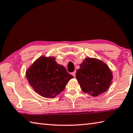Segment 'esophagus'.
<instances>
[{
	"label": "esophagus",
	"mask_w": 133,
	"mask_h": 133,
	"mask_svg": "<svg viewBox=\"0 0 133 133\" xmlns=\"http://www.w3.org/2000/svg\"><path fill=\"white\" fill-rule=\"evenodd\" d=\"M76 72L74 71V72H73V73H71V74L73 75V76L75 77H76Z\"/></svg>",
	"instance_id": "1"
}]
</instances>
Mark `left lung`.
Listing matches in <instances>:
<instances>
[{
    "label": "left lung",
    "mask_w": 133,
    "mask_h": 133,
    "mask_svg": "<svg viewBox=\"0 0 133 133\" xmlns=\"http://www.w3.org/2000/svg\"><path fill=\"white\" fill-rule=\"evenodd\" d=\"M76 76L82 91L92 96L107 91L113 79L112 72L107 64L90 57L86 58L80 64Z\"/></svg>",
    "instance_id": "left-lung-1"
}]
</instances>
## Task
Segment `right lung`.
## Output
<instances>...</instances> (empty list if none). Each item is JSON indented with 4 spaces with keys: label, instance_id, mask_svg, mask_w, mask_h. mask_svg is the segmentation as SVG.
<instances>
[{
    "label": "right lung",
    "instance_id": "right-lung-1",
    "mask_svg": "<svg viewBox=\"0 0 133 133\" xmlns=\"http://www.w3.org/2000/svg\"><path fill=\"white\" fill-rule=\"evenodd\" d=\"M55 60L54 57L41 56L26 71L30 85L43 97L55 98L64 90L70 79L74 78Z\"/></svg>",
    "mask_w": 133,
    "mask_h": 133
}]
</instances>
